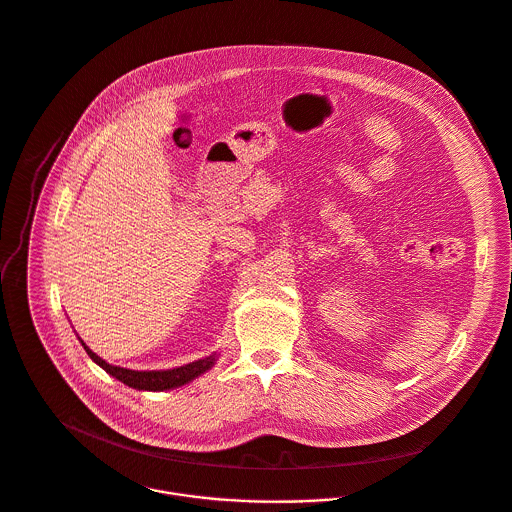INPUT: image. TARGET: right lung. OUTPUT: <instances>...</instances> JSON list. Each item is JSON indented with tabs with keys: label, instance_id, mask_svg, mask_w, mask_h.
<instances>
[{
	"label": "right lung",
	"instance_id": "right-lung-1",
	"mask_svg": "<svg viewBox=\"0 0 512 512\" xmlns=\"http://www.w3.org/2000/svg\"><path fill=\"white\" fill-rule=\"evenodd\" d=\"M82 346L98 366H102L108 374H112L120 382L132 386V388H138V390H154V392L178 388V386L198 378L206 370H210L216 362V354H212L202 360H196V362H190V364H184L178 368H170V370H130V368H120V366L108 364L98 354H94L84 342H82Z\"/></svg>",
	"mask_w": 512,
	"mask_h": 512
}]
</instances>
